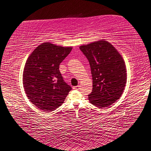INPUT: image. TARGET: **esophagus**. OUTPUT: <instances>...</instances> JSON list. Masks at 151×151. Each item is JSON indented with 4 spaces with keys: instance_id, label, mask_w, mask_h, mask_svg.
Segmentation results:
<instances>
[{
    "instance_id": "obj_1",
    "label": "esophagus",
    "mask_w": 151,
    "mask_h": 151,
    "mask_svg": "<svg viewBox=\"0 0 151 151\" xmlns=\"http://www.w3.org/2000/svg\"><path fill=\"white\" fill-rule=\"evenodd\" d=\"M73 89H75V90H79V89H80V85H77V86H74Z\"/></svg>"
}]
</instances>
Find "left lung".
Wrapping results in <instances>:
<instances>
[{"label": "left lung", "mask_w": 151, "mask_h": 151, "mask_svg": "<svg viewBox=\"0 0 151 151\" xmlns=\"http://www.w3.org/2000/svg\"><path fill=\"white\" fill-rule=\"evenodd\" d=\"M80 50L88 60L93 77L89 101L99 108L111 105L121 97L127 83L123 58L106 40L81 46Z\"/></svg>", "instance_id": "8db88e82"}]
</instances>
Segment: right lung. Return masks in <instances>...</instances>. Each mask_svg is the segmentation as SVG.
<instances>
[{
    "label": "right lung",
    "mask_w": 151,
    "mask_h": 151,
    "mask_svg": "<svg viewBox=\"0 0 151 151\" xmlns=\"http://www.w3.org/2000/svg\"><path fill=\"white\" fill-rule=\"evenodd\" d=\"M72 50L44 42L35 48L25 64L22 81L30 101L43 111H52L65 101L71 86L64 81L59 65Z\"/></svg>",
    "instance_id": "1"
}]
</instances>
